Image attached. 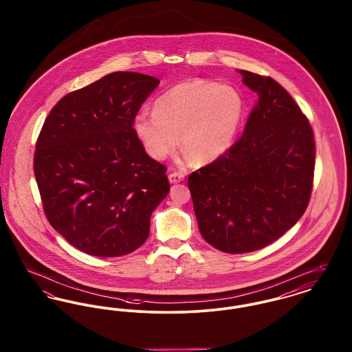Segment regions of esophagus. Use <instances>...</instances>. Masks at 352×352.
Here are the masks:
<instances>
[{
	"label": "esophagus",
	"instance_id": "obj_1",
	"mask_svg": "<svg viewBox=\"0 0 352 352\" xmlns=\"http://www.w3.org/2000/svg\"><path fill=\"white\" fill-rule=\"evenodd\" d=\"M184 179H185V174H182V173H171V174L168 175L170 184H179V182H182Z\"/></svg>",
	"mask_w": 352,
	"mask_h": 352
}]
</instances>
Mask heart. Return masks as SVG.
Instances as JSON below:
<instances>
[{
	"label": "heart",
	"instance_id": "b5f03b06",
	"mask_svg": "<svg viewBox=\"0 0 352 352\" xmlns=\"http://www.w3.org/2000/svg\"><path fill=\"white\" fill-rule=\"evenodd\" d=\"M140 111L133 129L148 157L162 161L178 145L198 164L222 157L232 145L243 117V100L228 85L204 80L178 83Z\"/></svg>",
	"mask_w": 352,
	"mask_h": 352
}]
</instances>
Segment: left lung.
<instances>
[{"label":"left lung","instance_id":"8db88e82","mask_svg":"<svg viewBox=\"0 0 352 352\" xmlns=\"http://www.w3.org/2000/svg\"><path fill=\"white\" fill-rule=\"evenodd\" d=\"M238 73L258 104L239 141L187 181L201 235L228 254L266 248L292 228L315 167L314 133L292 97L270 77Z\"/></svg>","mask_w":352,"mask_h":352}]
</instances>
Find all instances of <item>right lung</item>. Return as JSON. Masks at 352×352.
I'll use <instances>...</instances> for the list:
<instances>
[{
  "instance_id": "add662e5",
  "label": "right lung",
  "mask_w": 352,
  "mask_h": 352,
  "mask_svg": "<svg viewBox=\"0 0 352 352\" xmlns=\"http://www.w3.org/2000/svg\"><path fill=\"white\" fill-rule=\"evenodd\" d=\"M160 80L116 72L65 96L36 145L34 175L53 228L94 256L141 248L168 194L166 167L146 154L133 121Z\"/></svg>"
}]
</instances>
